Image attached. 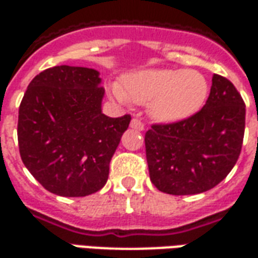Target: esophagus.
Returning a JSON list of instances; mask_svg holds the SVG:
<instances>
[{"label":"esophagus","mask_w":258,"mask_h":258,"mask_svg":"<svg viewBox=\"0 0 258 258\" xmlns=\"http://www.w3.org/2000/svg\"><path fill=\"white\" fill-rule=\"evenodd\" d=\"M130 127L133 130H137V131H144L145 125L144 123L138 119H133L131 120V124H130Z\"/></svg>","instance_id":"34e87169"}]
</instances>
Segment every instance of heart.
<instances>
[{
    "label": "heart",
    "mask_w": 258,
    "mask_h": 258,
    "mask_svg": "<svg viewBox=\"0 0 258 258\" xmlns=\"http://www.w3.org/2000/svg\"><path fill=\"white\" fill-rule=\"evenodd\" d=\"M211 83L196 70H144L124 78V91L113 86L110 94L121 104H148L156 121L180 123L207 104Z\"/></svg>",
    "instance_id": "b5f03b06"
}]
</instances>
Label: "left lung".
<instances>
[{
    "label": "left lung",
    "mask_w": 258,
    "mask_h": 258,
    "mask_svg": "<svg viewBox=\"0 0 258 258\" xmlns=\"http://www.w3.org/2000/svg\"><path fill=\"white\" fill-rule=\"evenodd\" d=\"M245 114L235 86L215 74L207 104L196 116L154 124L145 134L152 183L172 196L200 194L217 186L239 157Z\"/></svg>",
    "instance_id": "obj_1"
}]
</instances>
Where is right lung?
Returning <instances> with one entry per match:
<instances>
[{"label":"right lung","instance_id":"add662e5","mask_svg":"<svg viewBox=\"0 0 258 258\" xmlns=\"http://www.w3.org/2000/svg\"><path fill=\"white\" fill-rule=\"evenodd\" d=\"M98 71L57 66L37 75L19 108L23 164L47 191L86 197L104 187L130 114L102 113Z\"/></svg>","mask_w":258,"mask_h":258}]
</instances>
